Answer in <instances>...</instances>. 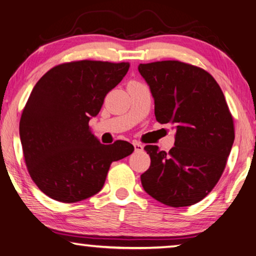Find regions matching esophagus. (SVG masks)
<instances>
[{"label": "esophagus", "instance_id": "34e87169", "mask_svg": "<svg viewBox=\"0 0 256 256\" xmlns=\"http://www.w3.org/2000/svg\"><path fill=\"white\" fill-rule=\"evenodd\" d=\"M133 146H134V149H136V152H138V151L144 150V146H142V144H140V142L134 141V142H133Z\"/></svg>", "mask_w": 256, "mask_h": 256}]
</instances>
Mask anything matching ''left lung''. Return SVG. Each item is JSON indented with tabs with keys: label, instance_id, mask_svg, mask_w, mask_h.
<instances>
[{
	"label": "left lung",
	"instance_id": "obj_1",
	"mask_svg": "<svg viewBox=\"0 0 256 256\" xmlns=\"http://www.w3.org/2000/svg\"><path fill=\"white\" fill-rule=\"evenodd\" d=\"M154 99L156 120L176 130L175 146H146L151 164L141 175L146 193L164 204H196L222 177L235 140L232 116L219 84L201 68L180 60L138 66Z\"/></svg>",
	"mask_w": 256,
	"mask_h": 256
}]
</instances>
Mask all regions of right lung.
Listing matches in <instances>:
<instances>
[{"instance_id": "1", "label": "right lung", "mask_w": 256, "mask_h": 256, "mask_svg": "<svg viewBox=\"0 0 256 256\" xmlns=\"http://www.w3.org/2000/svg\"><path fill=\"white\" fill-rule=\"evenodd\" d=\"M128 68V62L76 60L50 68L34 86L21 115L20 140L29 175L47 196L74 203L94 196L110 164L133 152L126 141L102 144L89 128Z\"/></svg>"}]
</instances>
